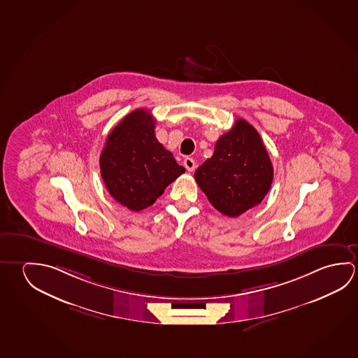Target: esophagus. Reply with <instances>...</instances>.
<instances>
[{
	"label": "esophagus",
	"instance_id": "1",
	"mask_svg": "<svg viewBox=\"0 0 358 358\" xmlns=\"http://www.w3.org/2000/svg\"><path fill=\"white\" fill-rule=\"evenodd\" d=\"M183 166L186 167V170L192 172V171H194V169H196V162H194V159L186 157V159H183Z\"/></svg>",
	"mask_w": 358,
	"mask_h": 358
}]
</instances>
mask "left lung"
I'll return each instance as SVG.
<instances>
[{
    "label": "left lung",
    "instance_id": "8db88e82",
    "mask_svg": "<svg viewBox=\"0 0 358 358\" xmlns=\"http://www.w3.org/2000/svg\"><path fill=\"white\" fill-rule=\"evenodd\" d=\"M194 178L217 211L238 217L270 191L273 167L256 129L238 118L218 138L211 159L199 166Z\"/></svg>",
    "mask_w": 358,
    "mask_h": 358
}]
</instances>
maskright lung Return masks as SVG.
<instances>
[{
	"instance_id": "add662e5",
	"label": "right lung",
	"mask_w": 358,
	"mask_h": 358,
	"mask_svg": "<svg viewBox=\"0 0 358 358\" xmlns=\"http://www.w3.org/2000/svg\"><path fill=\"white\" fill-rule=\"evenodd\" d=\"M152 115L135 110L107 136L101 152V176L112 197L131 211H141L181 176L177 164L155 136Z\"/></svg>"
}]
</instances>
